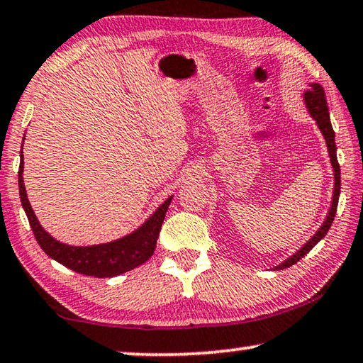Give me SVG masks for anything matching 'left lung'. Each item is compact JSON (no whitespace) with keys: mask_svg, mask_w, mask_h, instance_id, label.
I'll use <instances>...</instances> for the list:
<instances>
[{"mask_svg":"<svg viewBox=\"0 0 363 363\" xmlns=\"http://www.w3.org/2000/svg\"><path fill=\"white\" fill-rule=\"evenodd\" d=\"M311 91H306L303 94V102H305V107L310 116L313 117V121H316L318 128L321 130L324 140H326V147H328V153H329V160H331V166L334 171V192H333V202L331 207H329V212L324 218L323 225L320 226V230L316 231L315 235L310 238V241H306L298 251L291 254L290 257H286L284 262H280L279 266H275L274 270H280V269H286L290 266H294L300 261L301 257H305L308 252H310L313 247H315L318 242H320L326 233L331 228L334 216H336V210H337V202H339V194H340V167L337 163V148H336V140H334V130L331 125V118H329V111H328V102L326 97H324V89L321 88L318 83H311Z\"/></svg>","mask_w":363,"mask_h":363,"instance_id":"8db88e82","label":"left lung"}]
</instances>
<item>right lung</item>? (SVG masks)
<instances>
[{"label": "right lung", "mask_w": 363, "mask_h": 363, "mask_svg": "<svg viewBox=\"0 0 363 363\" xmlns=\"http://www.w3.org/2000/svg\"><path fill=\"white\" fill-rule=\"evenodd\" d=\"M24 156L21 151V164H19V196L21 203L29 218L30 228L34 231V236L39 246L47 256L55 259L57 262L63 264L65 267L74 270L78 274L91 275V277H116L123 272H128L135 267L142 266L148 259L153 256L156 241H158L161 225H163L164 215L169 207L172 196L166 199L153 215L145 221V223L132 233L118 238L116 241L102 242V245L93 246H69L55 240L52 235H48L42 225L37 220V216L32 210L27 192L24 187Z\"/></svg>", "instance_id": "obj_1"}]
</instances>
